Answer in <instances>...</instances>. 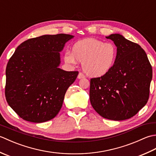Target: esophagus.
Here are the masks:
<instances>
[{"label":"esophagus","instance_id":"34e87169","mask_svg":"<svg viewBox=\"0 0 156 156\" xmlns=\"http://www.w3.org/2000/svg\"><path fill=\"white\" fill-rule=\"evenodd\" d=\"M85 77V76L82 74V73H81V72H80L78 74V79H80V78H84Z\"/></svg>","mask_w":156,"mask_h":156}]
</instances>
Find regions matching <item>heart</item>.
Masks as SVG:
<instances>
[{
  "label": "heart",
  "mask_w": 156,
  "mask_h": 156,
  "mask_svg": "<svg viewBox=\"0 0 156 156\" xmlns=\"http://www.w3.org/2000/svg\"><path fill=\"white\" fill-rule=\"evenodd\" d=\"M117 47L111 42L95 39H85L72 45V52H66L64 60L70 64L82 62V68L91 77H102L110 72L115 65Z\"/></svg>",
  "instance_id": "obj_1"
}]
</instances>
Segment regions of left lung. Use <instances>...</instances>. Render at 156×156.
<instances>
[{
    "label": "left lung",
    "mask_w": 156,
    "mask_h": 156,
    "mask_svg": "<svg viewBox=\"0 0 156 156\" xmlns=\"http://www.w3.org/2000/svg\"><path fill=\"white\" fill-rule=\"evenodd\" d=\"M106 37L117 46V58L108 74L90 79V103L102 117L125 120L136 115L147 102L152 68L140 45L120 34Z\"/></svg>",
    "instance_id": "1"
}]
</instances>
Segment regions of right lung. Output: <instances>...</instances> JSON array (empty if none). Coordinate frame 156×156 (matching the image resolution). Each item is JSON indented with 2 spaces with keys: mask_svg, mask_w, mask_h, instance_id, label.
I'll use <instances>...</instances> for the list:
<instances>
[{
  "mask_svg": "<svg viewBox=\"0 0 156 156\" xmlns=\"http://www.w3.org/2000/svg\"><path fill=\"white\" fill-rule=\"evenodd\" d=\"M74 36L45 35L29 39L16 49L6 68L5 97L20 117L33 122L51 120L58 114L67 89L78 71L59 68L61 51Z\"/></svg>",
  "mask_w": 156,
  "mask_h": 156,
  "instance_id": "1",
  "label": "right lung"
}]
</instances>
